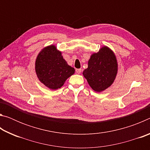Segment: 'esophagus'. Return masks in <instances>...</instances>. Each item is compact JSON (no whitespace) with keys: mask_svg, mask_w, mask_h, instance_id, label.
<instances>
[{"mask_svg":"<svg viewBox=\"0 0 150 150\" xmlns=\"http://www.w3.org/2000/svg\"><path fill=\"white\" fill-rule=\"evenodd\" d=\"M76 73H77V74H80L81 73V69H76Z\"/></svg>","mask_w":150,"mask_h":150,"instance_id":"obj_1","label":"esophagus"}]
</instances>
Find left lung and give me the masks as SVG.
I'll use <instances>...</instances> for the list:
<instances>
[{"instance_id": "obj_1", "label": "left lung", "mask_w": 150, "mask_h": 150, "mask_svg": "<svg viewBox=\"0 0 150 150\" xmlns=\"http://www.w3.org/2000/svg\"><path fill=\"white\" fill-rule=\"evenodd\" d=\"M117 73L118 62L115 53L108 47L103 46L91 55L88 67L83 75L93 90L100 93L110 87Z\"/></svg>"}]
</instances>
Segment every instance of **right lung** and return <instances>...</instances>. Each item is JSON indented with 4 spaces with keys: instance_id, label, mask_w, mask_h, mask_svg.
I'll use <instances>...</instances> for the list:
<instances>
[{
    "instance_id": "1",
    "label": "right lung",
    "mask_w": 150,
    "mask_h": 150,
    "mask_svg": "<svg viewBox=\"0 0 150 150\" xmlns=\"http://www.w3.org/2000/svg\"><path fill=\"white\" fill-rule=\"evenodd\" d=\"M35 70L40 82L52 90L62 87L75 73L74 68L67 64L54 45L40 51L35 59Z\"/></svg>"
}]
</instances>
